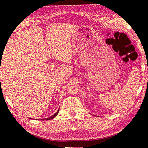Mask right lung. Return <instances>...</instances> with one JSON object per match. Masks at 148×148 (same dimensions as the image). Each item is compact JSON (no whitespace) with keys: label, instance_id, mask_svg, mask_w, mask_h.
<instances>
[{"label":"right lung","instance_id":"1","mask_svg":"<svg viewBox=\"0 0 148 148\" xmlns=\"http://www.w3.org/2000/svg\"><path fill=\"white\" fill-rule=\"evenodd\" d=\"M58 111H59V110H58L57 112H56L55 114H54V115H52V116H50V117H48V118H46V119H42V120L43 121H48V120H50V119H52L53 118H54V117H55L56 115L58 114Z\"/></svg>","mask_w":148,"mask_h":148}]
</instances>
